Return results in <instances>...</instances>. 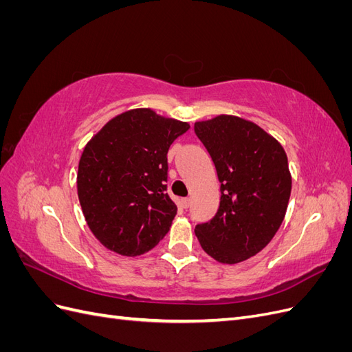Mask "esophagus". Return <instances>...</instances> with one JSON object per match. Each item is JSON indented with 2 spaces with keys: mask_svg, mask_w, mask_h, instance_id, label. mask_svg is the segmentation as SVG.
<instances>
[{
  "mask_svg": "<svg viewBox=\"0 0 352 352\" xmlns=\"http://www.w3.org/2000/svg\"><path fill=\"white\" fill-rule=\"evenodd\" d=\"M180 204H182L184 208H189L190 207V198H182V199H180Z\"/></svg>",
  "mask_w": 352,
  "mask_h": 352,
  "instance_id": "34e87169",
  "label": "esophagus"
}]
</instances>
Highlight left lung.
Instances as JSON below:
<instances>
[{
    "mask_svg": "<svg viewBox=\"0 0 352 352\" xmlns=\"http://www.w3.org/2000/svg\"><path fill=\"white\" fill-rule=\"evenodd\" d=\"M195 133L216 166L220 206L195 235L210 257L223 264L248 260L279 230L292 177L283 146L255 123L221 114L197 122Z\"/></svg>",
    "mask_w": 352,
    "mask_h": 352,
    "instance_id": "left-lung-1",
    "label": "left lung"
}]
</instances>
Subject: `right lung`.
Segmentation results:
<instances>
[{"label":"right lung","instance_id":"add662e5","mask_svg":"<svg viewBox=\"0 0 352 352\" xmlns=\"http://www.w3.org/2000/svg\"><path fill=\"white\" fill-rule=\"evenodd\" d=\"M186 122L135 109L116 116L85 146L78 197L91 232L126 257L153 250L177 212L167 194V153Z\"/></svg>","mask_w":352,"mask_h":352}]
</instances>
